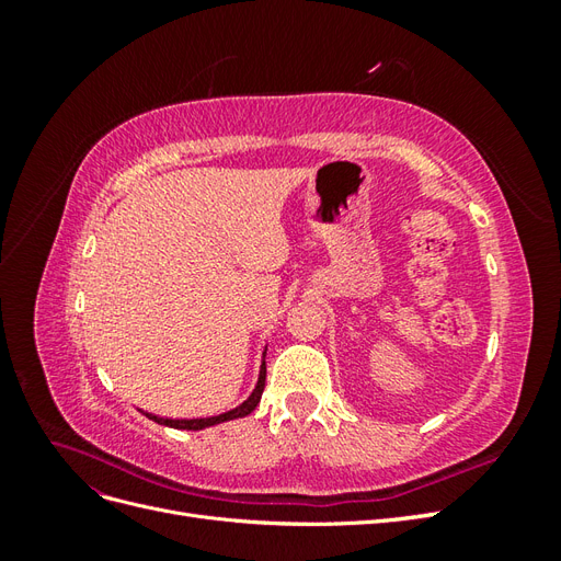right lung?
<instances>
[{
  "instance_id": "add662e5",
  "label": "right lung",
  "mask_w": 561,
  "mask_h": 561,
  "mask_svg": "<svg viewBox=\"0 0 561 561\" xmlns=\"http://www.w3.org/2000/svg\"><path fill=\"white\" fill-rule=\"evenodd\" d=\"M266 353V351H264ZM264 381H266V363L262 360V367H260V379H257V386H254V390L250 393V398L236 407V410H229L225 414H217V416H208V419H163V416H157V414H147L151 421L161 423V426H168V428H178V431H201V428H208V426H215V423H225V421H231V419H241V416H248L254 407L260 404V398H262V390H264Z\"/></svg>"
}]
</instances>
